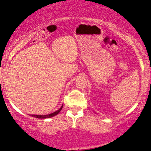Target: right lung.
Segmentation results:
<instances>
[{
    "label": "right lung",
    "instance_id": "right-lung-1",
    "mask_svg": "<svg viewBox=\"0 0 151 151\" xmlns=\"http://www.w3.org/2000/svg\"><path fill=\"white\" fill-rule=\"evenodd\" d=\"M62 107H63V105H62L58 111H56L53 112V113H52V114H47V115H31V116L35 117V118H37V119H48V118L53 117V116H55L58 115V114L60 113V111H61Z\"/></svg>",
    "mask_w": 151,
    "mask_h": 151
}]
</instances>
